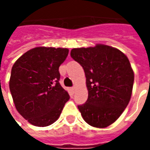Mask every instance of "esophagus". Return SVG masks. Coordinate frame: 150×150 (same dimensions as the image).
I'll use <instances>...</instances> for the list:
<instances>
[{
	"label": "esophagus",
	"instance_id": "obj_1",
	"mask_svg": "<svg viewBox=\"0 0 150 150\" xmlns=\"http://www.w3.org/2000/svg\"><path fill=\"white\" fill-rule=\"evenodd\" d=\"M71 90H72V91H75V86H73V87H72V88H71Z\"/></svg>",
	"mask_w": 150,
	"mask_h": 150
}]
</instances>
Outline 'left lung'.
Masks as SVG:
<instances>
[{"mask_svg":"<svg viewBox=\"0 0 150 150\" xmlns=\"http://www.w3.org/2000/svg\"><path fill=\"white\" fill-rule=\"evenodd\" d=\"M71 56L86 76L88 100L78 105L83 118L96 128L109 126L122 114L132 96L134 73L129 59L120 50L102 44L74 48Z\"/></svg>","mask_w":150,"mask_h":150,"instance_id":"1","label":"left lung"}]
</instances>
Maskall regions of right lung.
Instances as JSON below:
<instances>
[{"label":"right lung","mask_w":150,"mask_h":150,"mask_svg":"<svg viewBox=\"0 0 150 150\" xmlns=\"http://www.w3.org/2000/svg\"><path fill=\"white\" fill-rule=\"evenodd\" d=\"M67 48L40 46L28 50L15 62L9 89L16 109L38 127L59 119L70 96L59 83V66L68 55Z\"/></svg>","instance_id":"add662e5"}]
</instances>
